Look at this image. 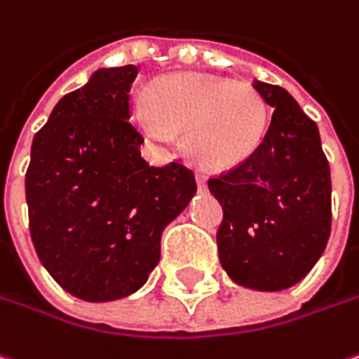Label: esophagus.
<instances>
[{
    "mask_svg": "<svg viewBox=\"0 0 359 359\" xmlns=\"http://www.w3.org/2000/svg\"><path fill=\"white\" fill-rule=\"evenodd\" d=\"M196 182H198V189H207V175L196 170Z\"/></svg>",
    "mask_w": 359,
    "mask_h": 359,
    "instance_id": "esophagus-1",
    "label": "esophagus"
}]
</instances>
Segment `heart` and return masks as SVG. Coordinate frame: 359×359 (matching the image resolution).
<instances>
[{"label": "heart", "mask_w": 359, "mask_h": 359, "mask_svg": "<svg viewBox=\"0 0 359 359\" xmlns=\"http://www.w3.org/2000/svg\"><path fill=\"white\" fill-rule=\"evenodd\" d=\"M134 120L156 144L184 133L191 156L210 170L247 163L269 128V106L257 88L203 74L163 78L152 94L134 92Z\"/></svg>", "instance_id": "obj_1"}]
</instances>
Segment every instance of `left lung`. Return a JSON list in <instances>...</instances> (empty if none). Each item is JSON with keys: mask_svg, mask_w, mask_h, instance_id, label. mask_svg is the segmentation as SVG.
<instances>
[{"mask_svg": "<svg viewBox=\"0 0 359 359\" xmlns=\"http://www.w3.org/2000/svg\"><path fill=\"white\" fill-rule=\"evenodd\" d=\"M273 106L257 152L209 179L223 207L219 259L243 287L281 291L299 283L321 257L332 231V179L318 124L287 90L253 82Z\"/></svg>", "mask_w": 359, "mask_h": 359, "instance_id": "8db88e82", "label": "left lung"}]
</instances>
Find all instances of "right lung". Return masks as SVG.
<instances>
[{
	"instance_id": "1",
	"label": "right lung",
	"mask_w": 359,
	"mask_h": 359,
	"mask_svg": "<svg viewBox=\"0 0 359 359\" xmlns=\"http://www.w3.org/2000/svg\"><path fill=\"white\" fill-rule=\"evenodd\" d=\"M136 66L102 68L66 94L32 142L29 235L41 265L74 297L112 302L140 289L164 226L196 193L195 172L152 166L130 122Z\"/></svg>"
}]
</instances>
